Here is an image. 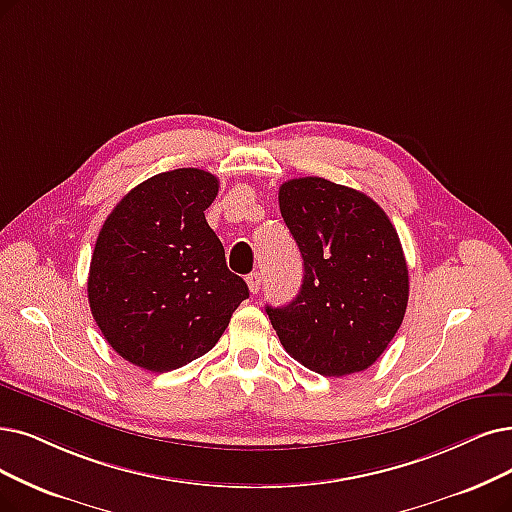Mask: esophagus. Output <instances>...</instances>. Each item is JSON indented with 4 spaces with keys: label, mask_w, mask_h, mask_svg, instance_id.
<instances>
[{
    "label": "esophagus",
    "mask_w": 512,
    "mask_h": 512,
    "mask_svg": "<svg viewBox=\"0 0 512 512\" xmlns=\"http://www.w3.org/2000/svg\"><path fill=\"white\" fill-rule=\"evenodd\" d=\"M260 283H262V275H260V273H252V275H248V288H250V292H252V294H258V290H260Z\"/></svg>",
    "instance_id": "1"
}]
</instances>
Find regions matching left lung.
Segmentation results:
<instances>
[{"label":"left lung","instance_id":"left-lung-1","mask_svg":"<svg viewBox=\"0 0 512 512\" xmlns=\"http://www.w3.org/2000/svg\"><path fill=\"white\" fill-rule=\"evenodd\" d=\"M279 210L304 262L298 296L267 306L283 349L323 376L367 370L395 338L410 296L393 222L372 197L319 176L283 182Z\"/></svg>","mask_w":512,"mask_h":512}]
</instances>
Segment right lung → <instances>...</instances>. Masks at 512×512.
<instances>
[{"label":"right lung","instance_id":"right-lung-1","mask_svg":"<svg viewBox=\"0 0 512 512\" xmlns=\"http://www.w3.org/2000/svg\"><path fill=\"white\" fill-rule=\"evenodd\" d=\"M216 195L206 170L163 172L121 199L98 233L90 309L113 351L142 370L206 355L250 296L203 214Z\"/></svg>","mask_w":512,"mask_h":512}]
</instances>
